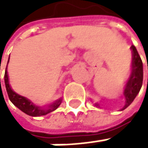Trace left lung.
<instances>
[{
  "label": "left lung",
  "instance_id": "left-lung-1",
  "mask_svg": "<svg viewBox=\"0 0 148 148\" xmlns=\"http://www.w3.org/2000/svg\"><path fill=\"white\" fill-rule=\"evenodd\" d=\"M130 49L132 50V68L128 82L125 85V89L123 92L126 99L125 105L121 110H124L133 102L142 87V83H143V63H142V60L135 46L132 45L130 47ZM94 106H96L97 107H99V105L98 103H95Z\"/></svg>",
  "mask_w": 148,
  "mask_h": 148
}]
</instances>
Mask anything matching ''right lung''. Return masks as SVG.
<instances>
[{
	"mask_svg": "<svg viewBox=\"0 0 148 148\" xmlns=\"http://www.w3.org/2000/svg\"><path fill=\"white\" fill-rule=\"evenodd\" d=\"M4 82H5V86H6V90H7V93L10 98V100L12 102V104L18 107V109H20L22 112H24L25 114L30 116L36 117V116L46 115L49 113L55 111L62 102V99H59L56 100L54 103L48 105V106H37L34 104L30 99H28L24 96H21L18 93H16L11 89L10 85L9 83V76L7 75V73H5V75H4Z\"/></svg>",
	"mask_w": 148,
	"mask_h": 148,
	"instance_id": "1",
	"label": "right lung"
}]
</instances>
